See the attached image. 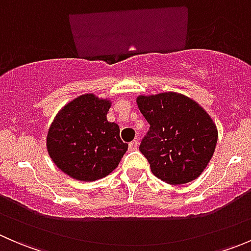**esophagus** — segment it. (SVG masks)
I'll return each instance as SVG.
<instances>
[{
	"mask_svg": "<svg viewBox=\"0 0 251 251\" xmlns=\"http://www.w3.org/2000/svg\"><path fill=\"white\" fill-rule=\"evenodd\" d=\"M137 146H138L137 140H133L132 142L128 143V149H130V151H135V149H137Z\"/></svg>",
	"mask_w": 251,
	"mask_h": 251,
	"instance_id": "34e87169",
	"label": "esophagus"
}]
</instances>
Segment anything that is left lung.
<instances>
[{"mask_svg":"<svg viewBox=\"0 0 251 251\" xmlns=\"http://www.w3.org/2000/svg\"><path fill=\"white\" fill-rule=\"evenodd\" d=\"M136 102L151 125L140 151L154 176L175 186L198 178L217 143V128L209 114L177 92L138 96Z\"/></svg>","mask_w":251,"mask_h":251,"instance_id":"8db88e82","label":"left lung"}]
</instances>
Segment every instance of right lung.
Instances as JSON below:
<instances>
[{"label":"right lung","mask_w":251,"mask_h":251,"mask_svg":"<svg viewBox=\"0 0 251 251\" xmlns=\"http://www.w3.org/2000/svg\"><path fill=\"white\" fill-rule=\"evenodd\" d=\"M111 102L93 93L78 96L55 115L47 133L53 163L78 181H96L109 175L127 151L118 124L109 123Z\"/></svg>","instance_id":"obj_1"}]
</instances>
